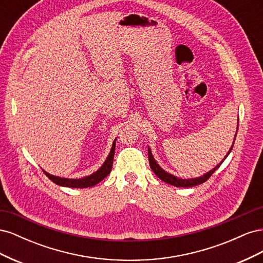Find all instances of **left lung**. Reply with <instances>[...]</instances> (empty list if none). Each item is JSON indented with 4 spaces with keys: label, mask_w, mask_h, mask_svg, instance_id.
Here are the masks:
<instances>
[{
    "label": "left lung",
    "mask_w": 263,
    "mask_h": 263,
    "mask_svg": "<svg viewBox=\"0 0 263 263\" xmlns=\"http://www.w3.org/2000/svg\"><path fill=\"white\" fill-rule=\"evenodd\" d=\"M238 121H239V119H238ZM237 130H238V125H237ZM236 134H237V132H236ZM235 139H236V135H235V138H234L232 147H230V149H229V151L227 153L226 157H225L224 159H222L221 162H220L219 164H217L216 166H215L214 169H212V170L209 171V172H206L205 174H203V176H201V177H197V178H194V179H181V178H178V177H176V176H173V174H171V173H169V172L164 171V170L161 168V166L158 164V162L155 160V158H154V156H153V153H151L150 148L148 147V158H149L150 168H151V170H153V171L155 172V174H156V176H157L159 179L162 180V181L165 182V183H168V184H171V185H174V186H178V187H190V186L198 185V184H201V183H203V182H205V181H208L209 178L212 176V174L219 168V165H220L222 162H224V160L227 158V156L230 154V151H232V149H233V147H234Z\"/></svg>",
    "instance_id": "8db88e82"
}]
</instances>
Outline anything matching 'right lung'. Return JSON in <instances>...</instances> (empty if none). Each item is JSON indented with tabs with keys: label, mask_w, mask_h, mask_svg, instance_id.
Listing matches in <instances>:
<instances>
[{
	"label": "right lung",
	"mask_w": 263,
	"mask_h": 263,
	"mask_svg": "<svg viewBox=\"0 0 263 263\" xmlns=\"http://www.w3.org/2000/svg\"><path fill=\"white\" fill-rule=\"evenodd\" d=\"M115 145H116V139L113 141L112 149H110L104 163L101 165V168L99 170L93 172L92 174H90V176H87V177H83L80 179H68V178L55 177L48 172H46L45 170H43V171L53 183H55V184H58L60 186L77 187V189H85V187L94 186L95 184L100 183L103 179H105L109 174V172L112 171L113 159H114V155H115Z\"/></svg>",
	"instance_id": "1"
}]
</instances>
